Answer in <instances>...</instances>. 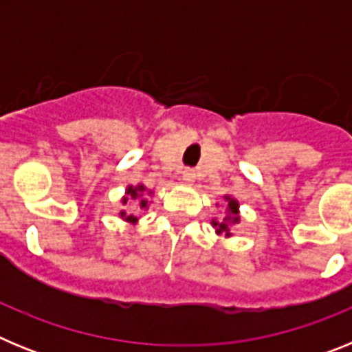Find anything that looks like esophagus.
<instances>
[{"label": "esophagus", "mask_w": 352, "mask_h": 352, "mask_svg": "<svg viewBox=\"0 0 352 352\" xmlns=\"http://www.w3.org/2000/svg\"><path fill=\"white\" fill-rule=\"evenodd\" d=\"M182 179L185 183H194L195 179V170L194 169H185L182 173Z\"/></svg>", "instance_id": "esophagus-1"}]
</instances>
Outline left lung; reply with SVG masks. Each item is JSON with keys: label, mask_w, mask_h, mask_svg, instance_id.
Listing matches in <instances>:
<instances>
[{"label": "left lung", "mask_w": 352, "mask_h": 352, "mask_svg": "<svg viewBox=\"0 0 352 352\" xmlns=\"http://www.w3.org/2000/svg\"><path fill=\"white\" fill-rule=\"evenodd\" d=\"M227 199V210H229V213H231V217H226V219L222 220V222H217V220H213V227H217V232H219V234H226V236H231L229 234V220H232V222H238L239 220V217H238V203H236L234 199H231V197H226Z\"/></svg>", "instance_id": "left-lung-1"}]
</instances>
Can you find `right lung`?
<instances>
[{
  "instance_id": "obj_1",
  "label": "right lung",
  "mask_w": 352,
  "mask_h": 352,
  "mask_svg": "<svg viewBox=\"0 0 352 352\" xmlns=\"http://www.w3.org/2000/svg\"><path fill=\"white\" fill-rule=\"evenodd\" d=\"M146 188L142 185H139V186H129V188H126V197H123V204H126V203H132L133 206H138V208H146L148 206V199H142V192H144ZM121 217H123V219L126 220V222H138V217H135V214L133 213H126V211H121Z\"/></svg>"
}]
</instances>
